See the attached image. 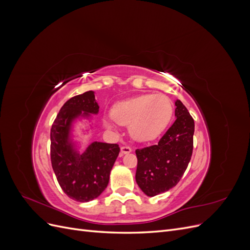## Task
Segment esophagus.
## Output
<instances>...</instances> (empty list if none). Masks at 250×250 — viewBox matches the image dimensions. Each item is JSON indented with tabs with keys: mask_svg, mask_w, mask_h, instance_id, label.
<instances>
[{
	"mask_svg": "<svg viewBox=\"0 0 250 250\" xmlns=\"http://www.w3.org/2000/svg\"><path fill=\"white\" fill-rule=\"evenodd\" d=\"M132 151V148L129 146H122L121 147V155L126 154V153H129Z\"/></svg>",
	"mask_w": 250,
	"mask_h": 250,
	"instance_id": "esophagus-1",
	"label": "esophagus"
}]
</instances>
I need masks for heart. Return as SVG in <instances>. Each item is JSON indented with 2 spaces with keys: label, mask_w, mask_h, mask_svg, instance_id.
I'll return each mask as SVG.
<instances>
[{
  "label": "heart",
  "mask_w": 250,
  "mask_h": 250,
  "mask_svg": "<svg viewBox=\"0 0 250 250\" xmlns=\"http://www.w3.org/2000/svg\"><path fill=\"white\" fill-rule=\"evenodd\" d=\"M173 104L163 94H145L119 102L111 109L112 120L120 125H129L131 138L139 142L156 139L170 123ZM104 124L113 128L111 120L105 119Z\"/></svg>",
  "instance_id": "1"
}]
</instances>
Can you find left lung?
<instances>
[{
  "label": "left lung",
  "instance_id": "1",
  "mask_svg": "<svg viewBox=\"0 0 250 250\" xmlns=\"http://www.w3.org/2000/svg\"><path fill=\"white\" fill-rule=\"evenodd\" d=\"M175 105V122L156 145L135 150V180L141 190L151 197L169 191L179 183L193 153L194 120L180 100Z\"/></svg>",
  "mask_w": 250,
  "mask_h": 250
}]
</instances>
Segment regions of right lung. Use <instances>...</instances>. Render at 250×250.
Wrapping results in <instances>:
<instances>
[{
    "mask_svg": "<svg viewBox=\"0 0 250 250\" xmlns=\"http://www.w3.org/2000/svg\"><path fill=\"white\" fill-rule=\"evenodd\" d=\"M82 111L84 116L99 111L92 90L72 97L60 108L50 132V155L64 194L76 201L86 202L97 198L107 187L120 147L118 144L94 142L83 154L75 152L69 143L70 126Z\"/></svg>",
    "mask_w": 250,
    "mask_h": 250,
    "instance_id": "right-lung-1",
    "label": "right lung"
}]
</instances>
